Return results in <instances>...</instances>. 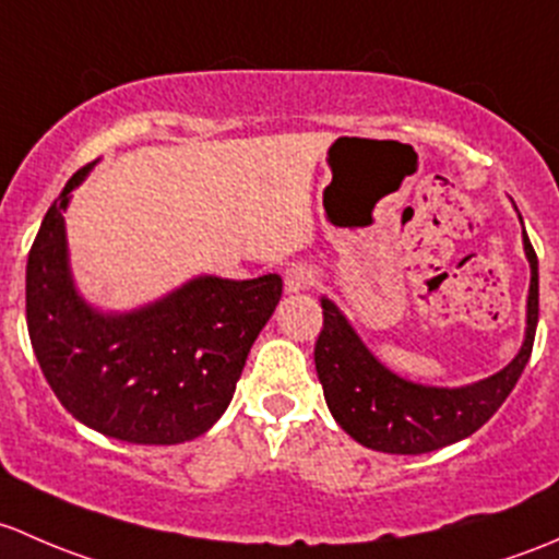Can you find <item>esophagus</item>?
I'll return each instance as SVG.
<instances>
[{"instance_id":"1","label":"esophagus","mask_w":559,"mask_h":559,"mask_svg":"<svg viewBox=\"0 0 559 559\" xmlns=\"http://www.w3.org/2000/svg\"><path fill=\"white\" fill-rule=\"evenodd\" d=\"M314 282H318V272H314L312 266H307V263H296V266H290L285 272V290L287 293L309 290Z\"/></svg>"}]
</instances>
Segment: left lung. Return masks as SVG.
<instances>
[{
    "instance_id": "1",
    "label": "left lung",
    "mask_w": 559,
    "mask_h": 559,
    "mask_svg": "<svg viewBox=\"0 0 559 559\" xmlns=\"http://www.w3.org/2000/svg\"><path fill=\"white\" fill-rule=\"evenodd\" d=\"M525 255L531 261V296L520 355L503 371L465 388H428L401 379L368 353L336 304L322 298L314 366L333 419L358 444L390 454L433 452L476 433L509 399L533 353L538 325V258L527 234Z\"/></svg>"
}]
</instances>
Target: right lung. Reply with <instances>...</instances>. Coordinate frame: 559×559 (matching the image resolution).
<instances>
[{
    "label": "right lung",
    "mask_w": 559,
    "mask_h": 559,
    "mask_svg": "<svg viewBox=\"0 0 559 559\" xmlns=\"http://www.w3.org/2000/svg\"><path fill=\"white\" fill-rule=\"evenodd\" d=\"M88 169L74 171L28 250L34 355L83 425L129 444H182L231 404L247 353L280 304L282 277H195L134 312H96L74 290L64 234L69 193Z\"/></svg>",
    "instance_id": "right-lung-1"
}]
</instances>
